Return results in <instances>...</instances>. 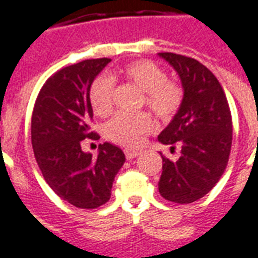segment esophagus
<instances>
[{"instance_id": "34e87169", "label": "esophagus", "mask_w": 258, "mask_h": 258, "mask_svg": "<svg viewBox=\"0 0 258 258\" xmlns=\"http://www.w3.org/2000/svg\"><path fill=\"white\" fill-rule=\"evenodd\" d=\"M125 155L127 160H133V158H136L138 155H140V151L139 150H131V149H126L125 150Z\"/></svg>"}]
</instances>
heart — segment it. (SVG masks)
I'll list each match as a JSON object with an SVG mask.
<instances>
[{
  "instance_id": "b5f03b06",
  "label": "heart",
  "mask_w": 258,
  "mask_h": 258,
  "mask_svg": "<svg viewBox=\"0 0 258 258\" xmlns=\"http://www.w3.org/2000/svg\"><path fill=\"white\" fill-rule=\"evenodd\" d=\"M122 76L129 83L144 91L146 105L158 118L168 120L176 114L183 101L182 87L168 79L167 72L151 61H135L122 69ZM115 82L108 75L98 76L90 86L91 108L94 114L105 116L114 107ZM154 120L146 112L116 114L104 127L105 138L126 147H135L146 133L153 131Z\"/></svg>"
}]
</instances>
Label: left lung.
I'll list each match as a JSON object with an SVG mask.
<instances>
[{"mask_svg": "<svg viewBox=\"0 0 258 258\" xmlns=\"http://www.w3.org/2000/svg\"><path fill=\"white\" fill-rule=\"evenodd\" d=\"M175 69L183 101L158 142L180 146V157L171 161L162 153L158 190L165 200L189 204L213 189L225 171L232 146V116L228 100L213 72L193 58L160 52Z\"/></svg>", "mask_w": 258, "mask_h": 258, "instance_id": "left-lung-1", "label": "left lung"}]
</instances>
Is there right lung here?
Returning <instances> with one entry per match:
<instances>
[{"label":"right lung","instance_id":"add662e5","mask_svg":"<svg viewBox=\"0 0 258 258\" xmlns=\"http://www.w3.org/2000/svg\"><path fill=\"white\" fill-rule=\"evenodd\" d=\"M109 58L86 59L58 71L38 93L32 115V144L45 182L62 200L78 208H97L108 202L112 183L125 162L123 151L105 142L97 158L82 150L93 118L91 83Z\"/></svg>","mask_w":258,"mask_h":258}]
</instances>
